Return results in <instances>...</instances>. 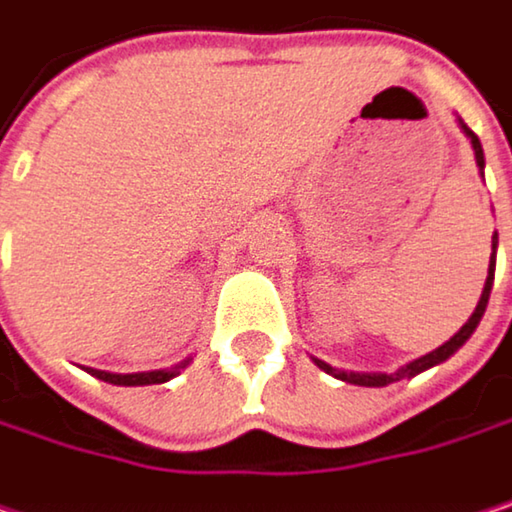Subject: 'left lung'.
I'll return each mask as SVG.
<instances>
[{
    "instance_id": "8db88e82",
    "label": "left lung",
    "mask_w": 512,
    "mask_h": 512,
    "mask_svg": "<svg viewBox=\"0 0 512 512\" xmlns=\"http://www.w3.org/2000/svg\"><path fill=\"white\" fill-rule=\"evenodd\" d=\"M459 128H462V133L471 139L474 160H477V169H480V175H483L486 157H483V145H480L477 133L468 128L462 119H459ZM495 250H498V232L492 235V256H489V274H486V283H483V295H480V301H477V307H474L471 319H468V322H465V325H462V328H459V331H456L444 346L432 349L429 355H420V358L408 361L405 367H399V370H393V373H355V370H340V367H331V364H325V361H319V358H313V364H316L319 370H325L328 376H334V379H340V382H346V384H358V387H387V384L402 382V379H414V376H420V373H426V370H432V367L444 364L450 355H456V352L471 340V334L477 331V325H480V319H483V313H486L489 292H492V280H495Z\"/></svg>"
}]
</instances>
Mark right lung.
<instances>
[{"instance_id": "1", "label": "right lung", "mask_w": 512, "mask_h": 512, "mask_svg": "<svg viewBox=\"0 0 512 512\" xmlns=\"http://www.w3.org/2000/svg\"><path fill=\"white\" fill-rule=\"evenodd\" d=\"M190 361H193V358H187V361H181V364H175V367H166V370H148V373H107V370H95V367H86V373L107 384H119V387H142V384H163V382H169V379H175V376H178Z\"/></svg>"}]
</instances>
